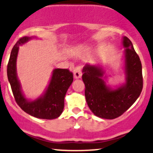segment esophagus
<instances>
[{"instance_id": "obj_1", "label": "esophagus", "mask_w": 153, "mask_h": 153, "mask_svg": "<svg viewBox=\"0 0 153 153\" xmlns=\"http://www.w3.org/2000/svg\"><path fill=\"white\" fill-rule=\"evenodd\" d=\"M74 79H79L82 76V68L80 66L76 67L74 69Z\"/></svg>"}]
</instances>
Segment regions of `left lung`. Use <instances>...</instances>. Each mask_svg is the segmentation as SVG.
Returning a JSON list of instances; mask_svg holds the SVG:
<instances>
[{"label": "left lung", "instance_id": "1", "mask_svg": "<svg viewBox=\"0 0 153 153\" xmlns=\"http://www.w3.org/2000/svg\"><path fill=\"white\" fill-rule=\"evenodd\" d=\"M125 83L114 88L106 85V76L101 65L87 63L82 69L85 96L95 115L112 120L122 115L140 96L143 88L142 68L139 55L128 38L123 37Z\"/></svg>", "mask_w": 153, "mask_h": 153}]
</instances>
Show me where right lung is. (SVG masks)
<instances>
[{
    "instance_id": "add662e5",
    "label": "right lung",
    "mask_w": 153,
    "mask_h": 153,
    "mask_svg": "<svg viewBox=\"0 0 153 153\" xmlns=\"http://www.w3.org/2000/svg\"><path fill=\"white\" fill-rule=\"evenodd\" d=\"M36 37L25 36L16 43L11 52L7 65V76L13 95L19 107L30 115L40 119L53 120L60 117L64 108V98L73 82V74L68 69L53 70L48 86L43 94L35 100L27 99L17 74V58L19 46Z\"/></svg>"
}]
</instances>
